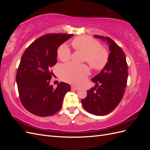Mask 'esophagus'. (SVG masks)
<instances>
[{
  "label": "esophagus",
  "instance_id": "1",
  "mask_svg": "<svg viewBox=\"0 0 150 150\" xmlns=\"http://www.w3.org/2000/svg\"><path fill=\"white\" fill-rule=\"evenodd\" d=\"M71 89L72 90H76V91H77V90L79 89V88H77V87H75V86H71Z\"/></svg>",
  "mask_w": 150,
  "mask_h": 150
}]
</instances>
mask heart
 Masks as SVG:
<instances>
[{"mask_svg":"<svg viewBox=\"0 0 150 150\" xmlns=\"http://www.w3.org/2000/svg\"><path fill=\"white\" fill-rule=\"evenodd\" d=\"M71 45L76 51L84 54V61L94 69H101L108 60V52L105 48L101 46L97 40L89 36L82 35L74 38ZM71 52L66 44H62L57 50V56L63 62L69 60ZM89 74L88 67L85 65H76L69 63L63 66L60 70L61 78L67 83L79 86L86 79Z\"/></svg>","mask_w":150,"mask_h":150,"instance_id":"heart-1","label":"heart"}]
</instances>
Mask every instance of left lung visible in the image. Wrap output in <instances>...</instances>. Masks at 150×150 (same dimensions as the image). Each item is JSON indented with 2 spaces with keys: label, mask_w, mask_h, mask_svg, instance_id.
Here are the masks:
<instances>
[{
  "label": "left lung",
  "mask_w": 150,
  "mask_h": 150,
  "mask_svg": "<svg viewBox=\"0 0 150 150\" xmlns=\"http://www.w3.org/2000/svg\"><path fill=\"white\" fill-rule=\"evenodd\" d=\"M94 36L107 40L110 53L103 69L91 80L96 85L87 91V96L81 103L86 111L103 116L114 110L123 98L128 67L124 51L114 40L102 35Z\"/></svg>",
  "instance_id": "left-lung-1"
}]
</instances>
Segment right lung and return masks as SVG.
I'll return each mask as SVG.
<instances>
[{
	"instance_id": "add662e5",
	"label": "right lung",
	"mask_w": 150,
	"mask_h": 150,
	"mask_svg": "<svg viewBox=\"0 0 150 150\" xmlns=\"http://www.w3.org/2000/svg\"><path fill=\"white\" fill-rule=\"evenodd\" d=\"M73 34H47L38 38L25 49L18 67L16 81L23 106L33 114L49 116L60 110L71 86L61 82L54 89L49 84L56 64L57 48Z\"/></svg>"
}]
</instances>
